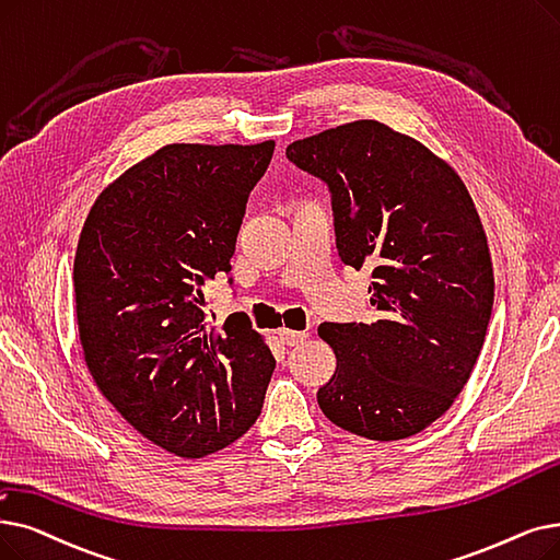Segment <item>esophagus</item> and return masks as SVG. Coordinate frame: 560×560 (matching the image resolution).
<instances>
[{
	"label": "esophagus",
	"instance_id": "esophagus-1",
	"mask_svg": "<svg viewBox=\"0 0 560 560\" xmlns=\"http://www.w3.org/2000/svg\"><path fill=\"white\" fill-rule=\"evenodd\" d=\"M306 336H308V331H293V329H279V338H281V343H283V346H288V348H295V346L304 343V340H306Z\"/></svg>",
	"mask_w": 560,
	"mask_h": 560
}]
</instances>
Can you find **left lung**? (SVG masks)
I'll return each mask as SVG.
<instances>
[{"mask_svg":"<svg viewBox=\"0 0 560 560\" xmlns=\"http://www.w3.org/2000/svg\"><path fill=\"white\" fill-rule=\"evenodd\" d=\"M285 158L327 185L338 258L371 267L373 323H323L336 371L323 415L366 440H405L465 388L488 334L494 272L465 183L380 120L293 141Z\"/></svg>","mask_w":560,"mask_h":560,"instance_id":"8db88e82","label":"left lung"}]
</instances>
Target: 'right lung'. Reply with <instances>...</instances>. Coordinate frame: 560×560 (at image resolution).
<instances>
[{
    "instance_id": "obj_1",
    "label": "right lung",
    "mask_w": 560,
    "mask_h": 560,
    "mask_svg": "<svg viewBox=\"0 0 560 560\" xmlns=\"http://www.w3.org/2000/svg\"><path fill=\"white\" fill-rule=\"evenodd\" d=\"M272 153L275 141L168 143L95 199L78 242L86 366L120 417L180 457L245 434L275 371L249 320L231 313L214 329L203 308L206 281L231 272L247 199Z\"/></svg>"
}]
</instances>
